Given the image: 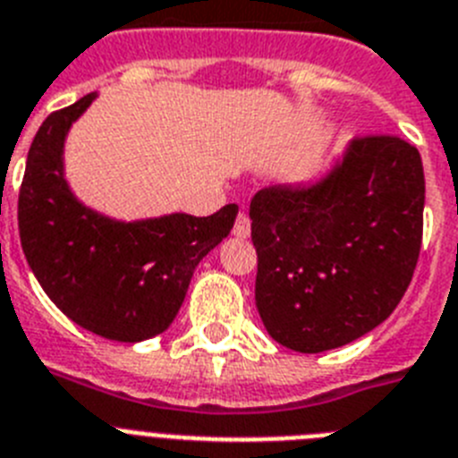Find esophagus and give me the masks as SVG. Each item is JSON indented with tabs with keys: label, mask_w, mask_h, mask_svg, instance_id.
I'll list each match as a JSON object with an SVG mask.
<instances>
[{
	"label": "esophagus",
	"mask_w": 458,
	"mask_h": 458,
	"mask_svg": "<svg viewBox=\"0 0 458 458\" xmlns=\"http://www.w3.org/2000/svg\"><path fill=\"white\" fill-rule=\"evenodd\" d=\"M233 234L237 237V240H246V237L251 234V221H249V216H246L244 212L237 214V221H234Z\"/></svg>",
	"instance_id": "obj_1"
}]
</instances>
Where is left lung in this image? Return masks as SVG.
<instances>
[{
	"label": "left lung",
	"mask_w": 458,
	"mask_h": 458,
	"mask_svg": "<svg viewBox=\"0 0 458 458\" xmlns=\"http://www.w3.org/2000/svg\"><path fill=\"white\" fill-rule=\"evenodd\" d=\"M256 306L276 344L323 352L387 320L421 246L424 168L396 135L355 138L311 184H274L251 200Z\"/></svg>",
	"instance_id": "obj_1"
}]
</instances>
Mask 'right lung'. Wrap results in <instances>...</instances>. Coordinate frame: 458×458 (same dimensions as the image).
<instances>
[{"label":"right lung","mask_w":458,"mask_h":458,"mask_svg":"<svg viewBox=\"0 0 458 458\" xmlns=\"http://www.w3.org/2000/svg\"><path fill=\"white\" fill-rule=\"evenodd\" d=\"M94 98L97 91L50 114L31 142L18 198L20 242L64 316L103 339L138 344L170 327L198 262L233 230L237 205L212 216L117 221L78 200L64 174V142Z\"/></svg>","instance_id":"obj_1"}]
</instances>
